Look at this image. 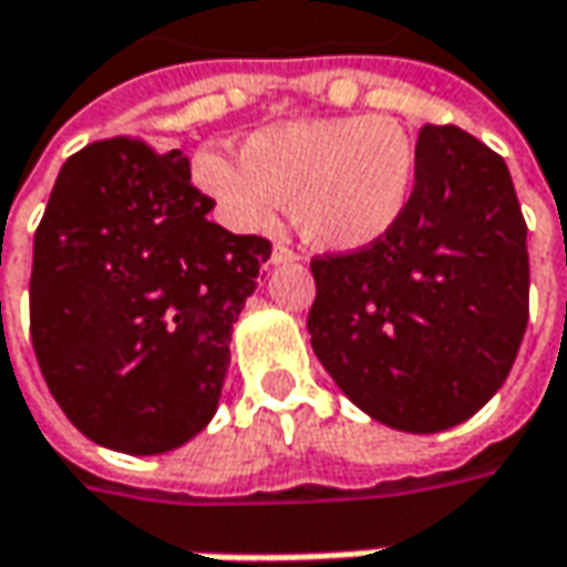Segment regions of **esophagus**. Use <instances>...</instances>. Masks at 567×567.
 <instances>
[{"instance_id": "obj_1", "label": "esophagus", "mask_w": 567, "mask_h": 567, "mask_svg": "<svg viewBox=\"0 0 567 567\" xmlns=\"http://www.w3.org/2000/svg\"><path fill=\"white\" fill-rule=\"evenodd\" d=\"M297 251L290 245H284V241H277L274 251H270V265H287V261H297Z\"/></svg>"}]
</instances>
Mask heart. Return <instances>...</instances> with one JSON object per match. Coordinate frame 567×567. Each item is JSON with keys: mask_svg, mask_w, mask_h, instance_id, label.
Here are the masks:
<instances>
[{"mask_svg": "<svg viewBox=\"0 0 567 567\" xmlns=\"http://www.w3.org/2000/svg\"><path fill=\"white\" fill-rule=\"evenodd\" d=\"M194 182L236 229H274L293 207L299 236L322 251H360L409 213L417 143L395 117H319L258 130L241 162L204 150Z\"/></svg>", "mask_w": 567, "mask_h": 567, "instance_id": "b5f03b06", "label": "heart"}]
</instances>
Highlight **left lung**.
Here are the masks:
<instances>
[{
  "label": "left lung",
  "mask_w": 567,
  "mask_h": 567,
  "mask_svg": "<svg viewBox=\"0 0 567 567\" xmlns=\"http://www.w3.org/2000/svg\"><path fill=\"white\" fill-rule=\"evenodd\" d=\"M312 351L380 424L437 434L504 385L529 319V255L504 158L466 130L421 127L402 223L312 258Z\"/></svg>",
  "instance_id": "left-lung-1"
}]
</instances>
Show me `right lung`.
<instances>
[{
	"instance_id": "right-lung-1",
	"label": "right lung",
	"mask_w": 567,
	"mask_h": 567,
	"mask_svg": "<svg viewBox=\"0 0 567 567\" xmlns=\"http://www.w3.org/2000/svg\"><path fill=\"white\" fill-rule=\"evenodd\" d=\"M182 150L114 136L56 175L31 268V344L72 424L153 456L210 424L229 338L270 258L207 219Z\"/></svg>"
}]
</instances>
